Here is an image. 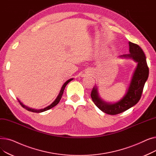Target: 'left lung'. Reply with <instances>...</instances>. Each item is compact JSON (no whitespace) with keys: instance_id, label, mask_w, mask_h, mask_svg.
<instances>
[{"instance_id":"8db88e82","label":"left lung","mask_w":156,"mask_h":156,"mask_svg":"<svg viewBox=\"0 0 156 156\" xmlns=\"http://www.w3.org/2000/svg\"><path fill=\"white\" fill-rule=\"evenodd\" d=\"M129 54L121 55L120 58L132 59L137 62L126 94L115 103L104 101L99 95L98 88L95 86L91 92V97L97 107L102 112L115 115L132 108L140 99L143 89L149 77V68L146 57L142 49L137 44L129 42Z\"/></svg>"}]
</instances>
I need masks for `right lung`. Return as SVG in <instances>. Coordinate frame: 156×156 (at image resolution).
Segmentation results:
<instances>
[{"label": "right lung", "instance_id": "right-lung-1", "mask_svg": "<svg viewBox=\"0 0 156 156\" xmlns=\"http://www.w3.org/2000/svg\"><path fill=\"white\" fill-rule=\"evenodd\" d=\"M73 80V78H71V79H69V80H67L66 81V82H65V83L63 84V85L62 86L61 90H60V92H59V95H57V97H56V99H55V101H54L51 105H48L47 107H46V108H44V109H35L30 108H29V107H27V106H26L25 105H24L22 102H21V101H20L19 99H18V100L20 104H21V105L22 106V107H23V108L25 109H27V110L28 111L34 112H44V111H47V110H48V109H50L54 108L55 105H56L57 104H58V103L59 102V101H60V100H61V97H62V94H63V92H64V88H65L66 86V85H68V83L69 82H70V81H72Z\"/></svg>", "mask_w": 156, "mask_h": 156}]
</instances>
